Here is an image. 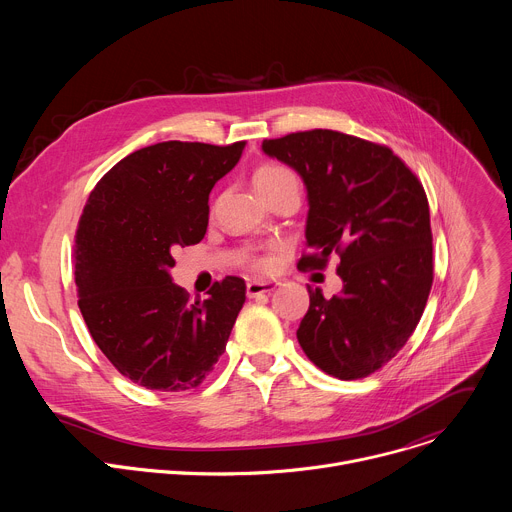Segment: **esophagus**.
<instances>
[{
  "mask_svg": "<svg viewBox=\"0 0 512 512\" xmlns=\"http://www.w3.org/2000/svg\"><path fill=\"white\" fill-rule=\"evenodd\" d=\"M277 281H249L247 283V296L257 298L261 294H271V291L277 287Z\"/></svg>",
  "mask_w": 512,
  "mask_h": 512,
  "instance_id": "esophagus-1",
  "label": "esophagus"
}]
</instances>
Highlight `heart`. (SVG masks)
Masks as SVG:
<instances>
[{
	"label": "heart",
	"mask_w": 512,
	"mask_h": 512,
	"mask_svg": "<svg viewBox=\"0 0 512 512\" xmlns=\"http://www.w3.org/2000/svg\"><path fill=\"white\" fill-rule=\"evenodd\" d=\"M253 182H255V188L265 194L269 192L271 188L279 186V184H285V182H298L294 172L283 168V166H263L255 172L253 176ZM251 265L259 271H267L271 267V259L269 257H253L251 259Z\"/></svg>",
	"instance_id": "1"
}]
</instances>
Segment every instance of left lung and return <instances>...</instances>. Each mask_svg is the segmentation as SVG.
Returning <instances> with one entry per match:
<instances>
[{"label": "left lung", "instance_id": "left-lung-1", "mask_svg": "<svg viewBox=\"0 0 512 512\" xmlns=\"http://www.w3.org/2000/svg\"><path fill=\"white\" fill-rule=\"evenodd\" d=\"M263 152L294 168L308 190L306 269L340 257L344 287L326 300L310 289L298 328L306 356L324 373L354 381L379 371L405 346L433 283L429 204L417 176L387 145L332 129L265 139Z\"/></svg>", "mask_w": 512, "mask_h": 512}]
</instances>
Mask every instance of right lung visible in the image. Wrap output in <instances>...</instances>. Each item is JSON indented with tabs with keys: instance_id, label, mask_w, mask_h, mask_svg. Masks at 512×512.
<instances>
[{
	"instance_id": "obj_1",
	"label": "right lung",
	"mask_w": 512,
	"mask_h": 512,
	"mask_svg": "<svg viewBox=\"0 0 512 512\" xmlns=\"http://www.w3.org/2000/svg\"><path fill=\"white\" fill-rule=\"evenodd\" d=\"M243 150L162 141L117 162L89 194L75 235L79 308L113 367L145 389H194L227 348L245 281L227 275L190 302L170 267L176 247L204 239L208 194Z\"/></svg>"
}]
</instances>
